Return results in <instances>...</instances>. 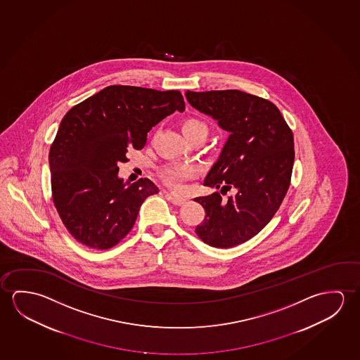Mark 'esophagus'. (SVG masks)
<instances>
[{
  "label": "esophagus",
  "mask_w": 360,
  "mask_h": 360,
  "mask_svg": "<svg viewBox=\"0 0 360 360\" xmlns=\"http://www.w3.org/2000/svg\"><path fill=\"white\" fill-rule=\"evenodd\" d=\"M166 196L169 198V200L172 201L174 205H183V204H185V201H186V199L180 198V196H175V195L172 194V193H166Z\"/></svg>",
  "instance_id": "34e87169"
}]
</instances>
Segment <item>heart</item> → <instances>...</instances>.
Listing matches in <instances>:
<instances>
[{
	"instance_id": "b5f03b06",
	"label": "heart",
	"mask_w": 360,
	"mask_h": 360,
	"mask_svg": "<svg viewBox=\"0 0 360 360\" xmlns=\"http://www.w3.org/2000/svg\"><path fill=\"white\" fill-rule=\"evenodd\" d=\"M181 130L184 135L188 137V140L196 136H207L209 129L204 121L200 120L198 117H188L181 122ZM161 177L164 179L169 186L172 188H180L181 184L188 180L190 177L194 176L196 174L193 166L183 165V164H169L161 169Z\"/></svg>"
}]
</instances>
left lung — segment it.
<instances>
[{
	"label": "left lung",
	"mask_w": 360,
	"mask_h": 360,
	"mask_svg": "<svg viewBox=\"0 0 360 360\" xmlns=\"http://www.w3.org/2000/svg\"><path fill=\"white\" fill-rule=\"evenodd\" d=\"M190 105L230 132L204 185L234 190L195 198L205 217L195 233L207 245L233 248L251 239L278 212L290 186L294 136L274 103L239 90L185 92Z\"/></svg>",
	"instance_id": "left-lung-1"
}]
</instances>
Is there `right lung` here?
Masks as SVG:
<instances>
[{
  "label": "right lung",
  "instance_id": "right-lung-1",
  "mask_svg": "<svg viewBox=\"0 0 360 360\" xmlns=\"http://www.w3.org/2000/svg\"><path fill=\"white\" fill-rule=\"evenodd\" d=\"M176 110H185L177 90L114 85L63 116L49 154L52 201L82 245L106 250L119 244L143 200L159 193L146 177L127 186L117 164L127 161V148L141 150L148 132Z\"/></svg>",
  "mask_w": 360,
  "mask_h": 360
}]
</instances>
